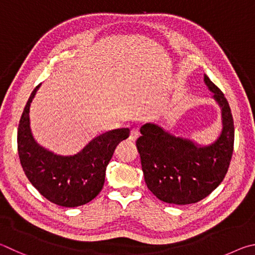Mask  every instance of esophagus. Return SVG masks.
I'll list each match as a JSON object with an SVG mask.
<instances>
[{"mask_svg":"<svg viewBox=\"0 0 255 255\" xmlns=\"http://www.w3.org/2000/svg\"><path fill=\"white\" fill-rule=\"evenodd\" d=\"M139 131L137 130H135V128H133V130H131V132H130V136H128V140L130 141H135L137 137H139Z\"/></svg>","mask_w":255,"mask_h":255,"instance_id":"1","label":"esophagus"}]
</instances>
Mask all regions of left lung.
Listing matches in <instances>:
<instances>
[{
	"mask_svg": "<svg viewBox=\"0 0 255 255\" xmlns=\"http://www.w3.org/2000/svg\"><path fill=\"white\" fill-rule=\"evenodd\" d=\"M205 83L222 107L223 131L215 143L197 146L155 124H144L136 140L145 184L168 204L188 205L216 189L224 179L234 150V121L224 94L207 76Z\"/></svg>",
	"mask_w": 255,
	"mask_h": 255,
	"instance_id": "obj_1",
	"label": "left lung"
}]
</instances>
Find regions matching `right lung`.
<instances>
[{"mask_svg": "<svg viewBox=\"0 0 255 255\" xmlns=\"http://www.w3.org/2000/svg\"><path fill=\"white\" fill-rule=\"evenodd\" d=\"M39 87L31 93L17 128L21 166L29 181L49 202L62 207L82 206L100 194L116 145L128 139L130 130L116 128L98 135L70 157L53 154L34 141L30 130V104Z\"/></svg>", "mask_w": 255, "mask_h": 255, "instance_id": "1", "label": "right lung"}]
</instances>
